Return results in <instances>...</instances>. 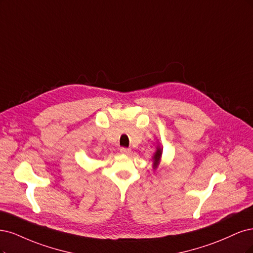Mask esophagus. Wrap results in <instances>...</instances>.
Segmentation results:
<instances>
[{"label":"esophagus","instance_id":"1","mask_svg":"<svg viewBox=\"0 0 253 253\" xmlns=\"http://www.w3.org/2000/svg\"><path fill=\"white\" fill-rule=\"evenodd\" d=\"M120 151H121L122 153H124V154H129L130 151H131V150H130L129 148H126V147H122V148L120 149Z\"/></svg>","mask_w":253,"mask_h":253}]
</instances>
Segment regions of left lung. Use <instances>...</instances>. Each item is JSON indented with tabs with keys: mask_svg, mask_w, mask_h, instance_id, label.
<instances>
[{
	"mask_svg": "<svg viewBox=\"0 0 253 253\" xmlns=\"http://www.w3.org/2000/svg\"><path fill=\"white\" fill-rule=\"evenodd\" d=\"M162 156V150L161 148H159L157 150V152L154 153V157H153V160H154V167H157L159 165V161H160V158Z\"/></svg>",
	"mask_w": 253,
	"mask_h": 253,
	"instance_id": "left-lung-1",
	"label": "left lung"
}]
</instances>
